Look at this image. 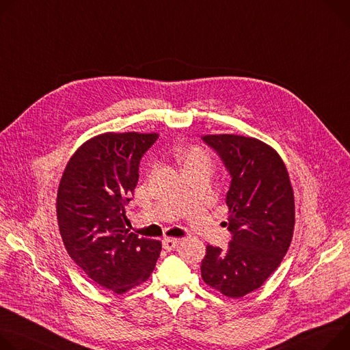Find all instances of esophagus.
<instances>
[{"label":"esophagus","instance_id":"1","mask_svg":"<svg viewBox=\"0 0 350 350\" xmlns=\"http://www.w3.org/2000/svg\"><path fill=\"white\" fill-rule=\"evenodd\" d=\"M178 243H180L178 239L165 237V239H163V248H165L166 251H172V250H174V248L178 245Z\"/></svg>","mask_w":350,"mask_h":350}]
</instances>
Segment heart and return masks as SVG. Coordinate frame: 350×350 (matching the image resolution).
Listing matches in <instances>:
<instances>
[{
  "instance_id": "1",
  "label": "heart",
  "mask_w": 350,
  "mask_h": 350,
  "mask_svg": "<svg viewBox=\"0 0 350 350\" xmlns=\"http://www.w3.org/2000/svg\"><path fill=\"white\" fill-rule=\"evenodd\" d=\"M178 159H180V162H181L183 167L189 166V165H193V163L200 162V161H208L206 154H205L201 149L193 148V146L180 149V152H178Z\"/></svg>"
}]
</instances>
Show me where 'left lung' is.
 Returning a JSON list of instances; mask_svg holds the SVG:
<instances>
[{"instance_id": "left-lung-1", "label": "left lung", "mask_w": 350, "mask_h": 350, "mask_svg": "<svg viewBox=\"0 0 350 350\" xmlns=\"http://www.w3.org/2000/svg\"><path fill=\"white\" fill-rule=\"evenodd\" d=\"M229 172L226 194L228 250L206 245L201 275L228 297L261 288L288 252L295 228V197L289 173L275 149L250 137L205 135Z\"/></svg>"}]
</instances>
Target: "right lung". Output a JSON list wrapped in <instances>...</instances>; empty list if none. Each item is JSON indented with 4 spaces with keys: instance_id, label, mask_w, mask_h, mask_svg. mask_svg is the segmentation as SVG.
I'll list each match as a JSON object with an SVG mask.
<instances>
[{
    "instance_id": "right-lung-1",
    "label": "right lung",
    "mask_w": 350,
    "mask_h": 350,
    "mask_svg": "<svg viewBox=\"0 0 350 350\" xmlns=\"http://www.w3.org/2000/svg\"><path fill=\"white\" fill-rule=\"evenodd\" d=\"M159 134L106 133L86 141L70 159L57 193V219L74 262L117 295L145 282L162 243L125 228L124 206L139 177L144 153Z\"/></svg>"
}]
</instances>
